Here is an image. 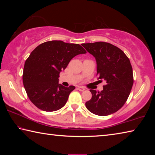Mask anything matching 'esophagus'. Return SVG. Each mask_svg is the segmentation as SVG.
<instances>
[{"mask_svg": "<svg viewBox=\"0 0 155 155\" xmlns=\"http://www.w3.org/2000/svg\"><path fill=\"white\" fill-rule=\"evenodd\" d=\"M77 89L79 91H83L85 90V88H84L83 87H82V86H78V87H77Z\"/></svg>", "mask_w": 155, "mask_h": 155, "instance_id": "34e87169", "label": "esophagus"}]
</instances>
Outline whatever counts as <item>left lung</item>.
<instances>
[{
    "instance_id": "obj_1",
    "label": "left lung",
    "mask_w": 155,
    "mask_h": 155,
    "mask_svg": "<svg viewBox=\"0 0 155 155\" xmlns=\"http://www.w3.org/2000/svg\"><path fill=\"white\" fill-rule=\"evenodd\" d=\"M82 46L95 57L98 79L106 82L101 91L90 90L92 97L85 106L92 114L101 116L114 114L124 105L133 87L130 60L121 49L111 44L98 41Z\"/></svg>"
}]
</instances>
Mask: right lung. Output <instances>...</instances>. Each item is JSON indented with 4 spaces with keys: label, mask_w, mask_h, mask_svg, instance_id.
Listing matches in <instances>:
<instances>
[{
    "label": "right lung",
    "mask_w": 155,
    "mask_h": 155,
    "mask_svg": "<svg viewBox=\"0 0 155 155\" xmlns=\"http://www.w3.org/2000/svg\"><path fill=\"white\" fill-rule=\"evenodd\" d=\"M85 53L79 44L60 40L42 43L31 52L25 61L22 80L28 97L38 109L54 111L65 105L75 87L59 84V74L73 57Z\"/></svg>",
    "instance_id": "add662e5"
}]
</instances>
